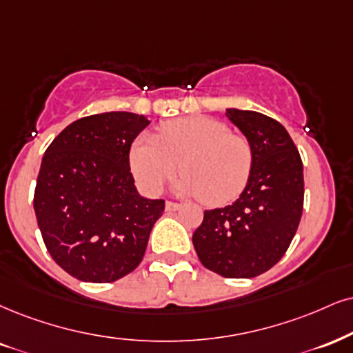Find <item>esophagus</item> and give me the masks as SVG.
Masks as SVG:
<instances>
[{"mask_svg":"<svg viewBox=\"0 0 353 353\" xmlns=\"http://www.w3.org/2000/svg\"><path fill=\"white\" fill-rule=\"evenodd\" d=\"M165 208H167V211H176V210H180L181 204L173 203V201H167V203H165Z\"/></svg>","mask_w":353,"mask_h":353,"instance_id":"esophagus-1","label":"esophagus"}]
</instances>
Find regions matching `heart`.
<instances>
[{"instance_id":"obj_1","label":"heart","mask_w":353,"mask_h":353,"mask_svg":"<svg viewBox=\"0 0 353 353\" xmlns=\"http://www.w3.org/2000/svg\"><path fill=\"white\" fill-rule=\"evenodd\" d=\"M252 162L249 139L204 116L168 121L160 125L159 136L143 134L130 149V168L143 191L159 194L181 168L185 176L178 190L210 206L232 201L242 193Z\"/></svg>"}]
</instances>
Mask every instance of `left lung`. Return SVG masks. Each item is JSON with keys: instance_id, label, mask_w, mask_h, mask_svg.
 <instances>
[{"instance_id": "left-lung-1", "label": "left lung", "mask_w": 353, "mask_h": 353, "mask_svg": "<svg viewBox=\"0 0 353 353\" xmlns=\"http://www.w3.org/2000/svg\"><path fill=\"white\" fill-rule=\"evenodd\" d=\"M225 116L249 139L254 162L236 203L204 211L193 234L201 263L225 278H254L286 254L304 203L303 162L286 129L255 111L228 110Z\"/></svg>"}]
</instances>
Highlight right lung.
Listing matches in <instances>:
<instances>
[{
    "mask_svg": "<svg viewBox=\"0 0 353 353\" xmlns=\"http://www.w3.org/2000/svg\"><path fill=\"white\" fill-rule=\"evenodd\" d=\"M150 121L114 111L81 117L42 157L34 211L43 243L68 275L112 283L142 262L163 199L139 196L130 173L134 139Z\"/></svg>",
    "mask_w": 353,
    "mask_h": 353,
    "instance_id": "1",
    "label": "right lung"
}]
</instances>
